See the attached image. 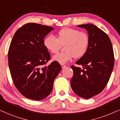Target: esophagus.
Here are the masks:
<instances>
[{"instance_id":"obj_1","label":"esophagus","mask_w":120,"mask_h":120,"mask_svg":"<svg viewBox=\"0 0 120 120\" xmlns=\"http://www.w3.org/2000/svg\"><path fill=\"white\" fill-rule=\"evenodd\" d=\"M61 67H62V69H64L65 67V65H64V64H61Z\"/></svg>"}]
</instances>
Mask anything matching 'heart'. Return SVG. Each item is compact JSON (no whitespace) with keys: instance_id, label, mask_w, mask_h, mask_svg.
Returning <instances> with one entry per match:
<instances>
[{"instance_id":"heart-1","label":"heart","mask_w":120,"mask_h":120,"mask_svg":"<svg viewBox=\"0 0 120 120\" xmlns=\"http://www.w3.org/2000/svg\"><path fill=\"white\" fill-rule=\"evenodd\" d=\"M90 39L85 32L70 28H64L58 31L57 38L48 35L44 39L43 44L45 49L52 54L57 53L61 46H64V52L54 56L53 61L65 64L74 57L78 59L84 56L88 49Z\"/></svg>"}]
</instances>
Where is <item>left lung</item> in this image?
Masks as SVG:
<instances>
[{"label":"left lung","mask_w":120,"mask_h":120,"mask_svg":"<svg viewBox=\"0 0 120 120\" xmlns=\"http://www.w3.org/2000/svg\"><path fill=\"white\" fill-rule=\"evenodd\" d=\"M78 27L87 31L90 43L86 53L76 62L82 68L71 67L74 73L70 84L75 94L88 99L107 85L114 68V51L109 37L97 26L88 23Z\"/></svg>","instance_id":"left-lung-1"}]
</instances>
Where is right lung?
Returning <instances> with one entry per match:
<instances>
[{"label":"right lung","mask_w":120,"mask_h":120,"mask_svg":"<svg viewBox=\"0 0 120 120\" xmlns=\"http://www.w3.org/2000/svg\"><path fill=\"white\" fill-rule=\"evenodd\" d=\"M53 28L29 23L15 33L8 52V62L14 85L29 99L39 101L51 92L55 78L62 69L60 63L50 60L43 42Z\"/></svg>","instance_id":"add662e5"}]
</instances>
